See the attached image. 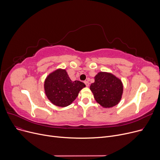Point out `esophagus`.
Here are the masks:
<instances>
[{
    "label": "esophagus",
    "instance_id": "1",
    "mask_svg": "<svg viewBox=\"0 0 160 160\" xmlns=\"http://www.w3.org/2000/svg\"><path fill=\"white\" fill-rule=\"evenodd\" d=\"M84 83H85V84H86V86H87V87H89V84H90V83H89V82H88V81H84Z\"/></svg>",
    "mask_w": 160,
    "mask_h": 160
}]
</instances>
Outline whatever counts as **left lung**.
<instances>
[{
    "label": "left lung",
    "instance_id": "8db88e82",
    "mask_svg": "<svg viewBox=\"0 0 160 160\" xmlns=\"http://www.w3.org/2000/svg\"><path fill=\"white\" fill-rule=\"evenodd\" d=\"M94 80L90 89L98 104L106 108L117 105L123 92V84L121 80L113 73L107 72H98Z\"/></svg>",
    "mask_w": 160,
    "mask_h": 160
}]
</instances>
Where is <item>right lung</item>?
<instances>
[{"instance_id":"right-lung-1","label":"right lung","mask_w":160,"mask_h":160,"mask_svg":"<svg viewBox=\"0 0 160 160\" xmlns=\"http://www.w3.org/2000/svg\"><path fill=\"white\" fill-rule=\"evenodd\" d=\"M85 87L84 83L79 81H72L67 70L62 68L50 73L44 83L46 97L53 105L60 107L71 105Z\"/></svg>"}]
</instances>
